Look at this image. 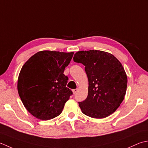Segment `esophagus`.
I'll return each instance as SVG.
<instances>
[{
	"label": "esophagus",
	"mask_w": 148,
	"mask_h": 148,
	"mask_svg": "<svg viewBox=\"0 0 148 148\" xmlns=\"http://www.w3.org/2000/svg\"><path fill=\"white\" fill-rule=\"evenodd\" d=\"M77 91H78V89H73V94H74V95L76 94V93L77 92Z\"/></svg>",
	"instance_id": "esophagus-1"
}]
</instances>
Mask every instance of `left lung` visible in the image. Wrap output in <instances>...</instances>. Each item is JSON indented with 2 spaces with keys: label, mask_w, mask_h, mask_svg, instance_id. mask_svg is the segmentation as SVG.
<instances>
[{
  "label": "left lung",
  "mask_w": 148,
  "mask_h": 148,
  "mask_svg": "<svg viewBox=\"0 0 148 148\" xmlns=\"http://www.w3.org/2000/svg\"><path fill=\"white\" fill-rule=\"evenodd\" d=\"M73 61L85 66L88 95L78 102L82 113L93 118L106 117L120 106L127 87V76L118 60L100 50L79 51Z\"/></svg>",
  "instance_id": "obj_1"
}]
</instances>
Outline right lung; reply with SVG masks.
<instances>
[{"label": "right lung", "instance_id": "obj_1", "mask_svg": "<svg viewBox=\"0 0 148 148\" xmlns=\"http://www.w3.org/2000/svg\"><path fill=\"white\" fill-rule=\"evenodd\" d=\"M73 52L41 51L24 64L18 79V91L24 106L32 116L49 120L62 112L73 95L66 87L68 77L64 74Z\"/></svg>", "mask_w": 148, "mask_h": 148}]
</instances>
